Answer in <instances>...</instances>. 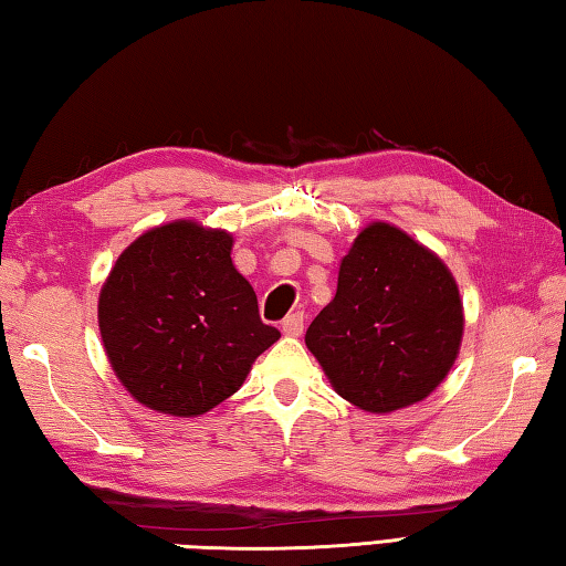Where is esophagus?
<instances>
[{"label": "esophagus", "mask_w": 566, "mask_h": 566, "mask_svg": "<svg viewBox=\"0 0 566 566\" xmlns=\"http://www.w3.org/2000/svg\"><path fill=\"white\" fill-rule=\"evenodd\" d=\"M303 323H305V315L303 313H291L289 318L281 323V328H283L285 335H291V338H295V335L303 333Z\"/></svg>", "instance_id": "obj_1"}]
</instances>
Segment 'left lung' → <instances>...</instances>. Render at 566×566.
<instances>
[{
    "mask_svg": "<svg viewBox=\"0 0 566 566\" xmlns=\"http://www.w3.org/2000/svg\"><path fill=\"white\" fill-rule=\"evenodd\" d=\"M464 315L438 253L375 221L340 261L338 291L305 333L333 390L365 412L428 398L458 360Z\"/></svg>",
    "mask_w": 566,
    "mask_h": 566,
    "instance_id": "obj_1",
    "label": "left lung"
}]
</instances>
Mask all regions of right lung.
<instances>
[{
    "mask_svg": "<svg viewBox=\"0 0 566 566\" xmlns=\"http://www.w3.org/2000/svg\"><path fill=\"white\" fill-rule=\"evenodd\" d=\"M233 235L196 221L151 228L116 258L98 293L106 358L132 398L198 418L241 388L281 338L231 261Z\"/></svg>",
    "mask_w": 566,
    "mask_h": 566,
    "instance_id": "obj_1",
    "label": "right lung"
}]
</instances>
